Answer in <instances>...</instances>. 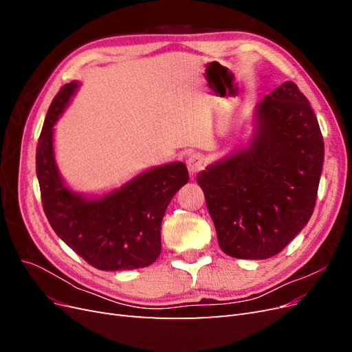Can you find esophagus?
Listing matches in <instances>:
<instances>
[{
  "mask_svg": "<svg viewBox=\"0 0 352 352\" xmlns=\"http://www.w3.org/2000/svg\"><path fill=\"white\" fill-rule=\"evenodd\" d=\"M186 166H188L189 173H190V175H195V173L199 172V170L204 168V166H206V158H204V155H201V154H198V153L190 154V155L188 157V160H186Z\"/></svg>",
  "mask_w": 352,
  "mask_h": 352,
  "instance_id": "obj_1",
  "label": "esophagus"
}]
</instances>
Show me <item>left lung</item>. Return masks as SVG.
I'll return each instance as SVG.
<instances>
[{
	"instance_id": "8db88e82",
	"label": "left lung",
	"mask_w": 352,
	"mask_h": 352,
	"mask_svg": "<svg viewBox=\"0 0 352 352\" xmlns=\"http://www.w3.org/2000/svg\"><path fill=\"white\" fill-rule=\"evenodd\" d=\"M323 160L310 102L283 82L255 105L248 145L197 176L223 252L245 260L279 254L313 214Z\"/></svg>"
}]
</instances>
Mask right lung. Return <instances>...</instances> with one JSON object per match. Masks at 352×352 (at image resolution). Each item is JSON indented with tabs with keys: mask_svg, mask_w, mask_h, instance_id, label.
I'll return each instance as SVG.
<instances>
[{
	"mask_svg": "<svg viewBox=\"0 0 352 352\" xmlns=\"http://www.w3.org/2000/svg\"><path fill=\"white\" fill-rule=\"evenodd\" d=\"M79 82L73 80L51 102L36 146V176L51 228L78 255L105 272L142 269L162 252V221L168 202L188 184L182 162L148 168L100 197L70 189L54 155V124Z\"/></svg>",
	"mask_w": 352,
	"mask_h": 352,
	"instance_id": "1",
	"label": "right lung"
}]
</instances>
